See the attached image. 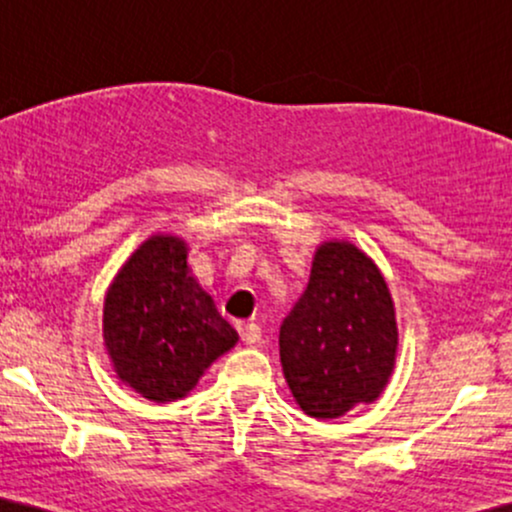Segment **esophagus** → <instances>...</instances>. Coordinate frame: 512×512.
Instances as JSON below:
<instances>
[{"mask_svg": "<svg viewBox=\"0 0 512 512\" xmlns=\"http://www.w3.org/2000/svg\"><path fill=\"white\" fill-rule=\"evenodd\" d=\"M238 332H240V339H243L245 344H257L262 337V330L257 322H238Z\"/></svg>", "mask_w": 512, "mask_h": 512, "instance_id": "34e87169", "label": "esophagus"}]
</instances>
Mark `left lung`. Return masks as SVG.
Listing matches in <instances>:
<instances>
[{
    "label": "left lung",
    "mask_w": 512,
    "mask_h": 512,
    "mask_svg": "<svg viewBox=\"0 0 512 512\" xmlns=\"http://www.w3.org/2000/svg\"><path fill=\"white\" fill-rule=\"evenodd\" d=\"M397 313L380 267L349 240L317 245L303 296L281 322V370L313 419H339L390 383Z\"/></svg>",
    "instance_id": "left-lung-1"
}]
</instances>
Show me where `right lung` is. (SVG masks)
<instances>
[{"mask_svg": "<svg viewBox=\"0 0 512 512\" xmlns=\"http://www.w3.org/2000/svg\"><path fill=\"white\" fill-rule=\"evenodd\" d=\"M187 252L182 238L156 233L105 291L103 344L117 378L158 404L185 397L238 344V332L192 274Z\"/></svg>", "mask_w": 512, "mask_h": 512, "instance_id": "right-lung-1", "label": "right lung"}]
</instances>
